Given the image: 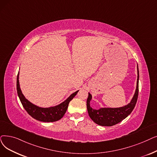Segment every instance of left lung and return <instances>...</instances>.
<instances>
[{
    "label": "left lung",
    "instance_id": "left-lung-1",
    "mask_svg": "<svg viewBox=\"0 0 157 157\" xmlns=\"http://www.w3.org/2000/svg\"><path fill=\"white\" fill-rule=\"evenodd\" d=\"M137 75V86H136L135 94L131 101L125 106L118 108L101 107L98 110H95L90 106V103L92 96L90 93L88 92V97L86 101L87 110L90 117L95 123L103 126H112L118 124L132 113L137 103L139 94V72L138 65Z\"/></svg>",
    "mask_w": 157,
    "mask_h": 157
}]
</instances>
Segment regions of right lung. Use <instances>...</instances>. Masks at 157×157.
<instances>
[{
	"mask_svg": "<svg viewBox=\"0 0 157 157\" xmlns=\"http://www.w3.org/2000/svg\"><path fill=\"white\" fill-rule=\"evenodd\" d=\"M17 90L20 102H21L22 106L27 112L33 118L45 122H55L62 119L67 110L69 102L75 97V95L77 94L79 91L78 90L74 92L66 100L56 106L48 108L40 107L31 103L29 100L25 98L22 94L21 88L20 87L19 72L17 78Z\"/></svg>",
	"mask_w": 157,
	"mask_h": 157,
	"instance_id": "add662e5",
	"label": "right lung"
}]
</instances>
